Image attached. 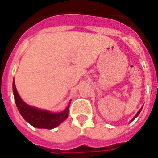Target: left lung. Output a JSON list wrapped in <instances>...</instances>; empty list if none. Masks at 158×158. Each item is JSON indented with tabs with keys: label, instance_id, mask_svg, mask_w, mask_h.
<instances>
[{
	"label": "left lung",
	"instance_id": "1",
	"mask_svg": "<svg viewBox=\"0 0 158 158\" xmlns=\"http://www.w3.org/2000/svg\"><path fill=\"white\" fill-rule=\"evenodd\" d=\"M142 108H143V107H142V108H140V109H139V112H138V113H137V114H136V115H135V117H134V118H133V119L131 120V122H132V121H134V120L135 119L136 117H137V116H138V115H139V113H140L141 110H142Z\"/></svg>",
	"mask_w": 158,
	"mask_h": 158
}]
</instances>
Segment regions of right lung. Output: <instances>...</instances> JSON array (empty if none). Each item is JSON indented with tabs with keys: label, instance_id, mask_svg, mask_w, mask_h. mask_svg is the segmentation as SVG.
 <instances>
[{
	"label": "right lung",
	"instance_id": "obj_1",
	"mask_svg": "<svg viewBox=\"0 0 158 158\" xmlns=\"http://www.w3.org/2000/svg\"><path fill=\"white\" fill-rule=\"evenodd\" d=\"M13 93L18 110L21 116L32 127L50 130L58 127L64 120L68 118L69 105L64 111L56 113H50L46 110H41L35 107L27 105L19 96L15 87V81H13Z\"/></svg>",
	"mask_w": 158,
	"mask_h": 158
}]
</instances>
